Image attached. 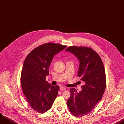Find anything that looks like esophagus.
<instances>
[{"label": "esophagus", "instance_id": "obj_1", "mask_svg": "<svg viewBox=\"0 0 124 124\" xmlns=\"http://www.w3.org/2000/svg\"><path fill=\"white\" fill-rule=\"evenodd\" d=\"M66 88L65 87H60V90H62V91H63V90H66Z\"/></svg>", "mask_w": 124, "mask_h": 124}]
</instances>
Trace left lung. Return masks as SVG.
<instances>
[{
  "instance_id": "1",
  "label": "left lung",
  "mask_w": 124,
  "mask_h": 124,
  "mask_svg": "<svg viewBox=\"0 0 124 124\" xmlns=\"http://www.w3.org/2000/svg\"><path fill=\"white\" fill-rule=\"evenodd\" d=\"M75 55L80 61L78 76L84 82L82 91L70 89L68 107L75 116H83L95 107L104 94L106 87L104 67L101 58L92 48L70 46L66 49Z\"/></svg>"
}]
</instances>
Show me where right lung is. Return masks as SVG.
Wrapping results in <instances>:
<instances>
[{"label":"right lung","mask_w":124,"mask_h":124,"mask_svg":"<svg viewBox=\"0 0 124 124\" xmlns=\"http://www.w3.org/2000/svg\"><path fill=\"white\" fill-rule=\"evenodd\" d=\"M54 43L41 45L28 54L23 62L21 84L27 101L32 108L44 113L52 107L58 95V86H52L45 80L54 56L66 48Z\"/></svg>","instance_id":"right-lung-1"}]
</instances>
